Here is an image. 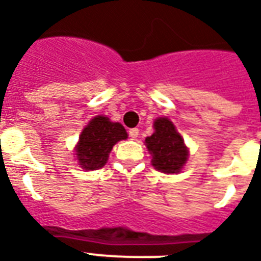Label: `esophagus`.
Returning <instances> with one entry per match:
<instances>
[{
	"label": "esophagus",
	"mask_w": 261,
	"mask_h": 261,
	"mask_svg": "<svg viewBox=\"0 0 261 261\" xmlns=\"http://www.w3.org/2000/svg\"><path fill=\"white\" fill-rule=\"evenodd\" d=\"M128 135H130V138L135 139L139 135V130L138 128H130V130H128Z\"/></svg>",
	"instance_id": "esophagus-1"
}]
</instances>
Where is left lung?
Returning a JSON list of instances; mask_svg holds the SVG:
<instances>
[{
    "mask_svg": "<svg viewBox=\"0 0 261 261\" xmlns=\"http://www.w3.org/2000/svg\"><path fill=\"white\" fill-rule=\"evenodd\" d=\"M154 130L151 137L145 139L153 167L164 173H177L188 157L184 141L168 118L157 119Z\"/></svg>",
    "mask_w": 261,
    "mask_h": 261,
    "instance_id": "1",
    "label": "left lung"
}]
</instances>
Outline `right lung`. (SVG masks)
I'll return each mask as SVG.
<instances>
[{
	"mask_svg": "<svg viewBox=\"0 0 261 261\" xmlns=\"http://www.w3.org/2000/svg\"><path fill=\"white\" fill-rule=\"evenodd\" d=\"M126 138L127 133L120 123L111 122L106 116H96L80 137L75 149L80 165L87 171L102 168L115 143Z\"/></svg>",
	"mask_w": 261,
	"mask_h": 261,
	"instance_id": "obj_1",
	"label": "right lung"
}]
</instances>
